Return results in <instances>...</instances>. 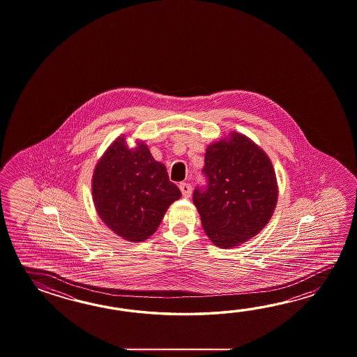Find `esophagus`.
<instances>
[{"mask_svg": "<svg viewBox=\"0 0 357 357\" xmlns=\"http://www.w3.org/2000/svg\"><path fill=\"white\" fill-rule=\"evenodd\" d=\"M180 190H181L182 195L185 197H189L191 195V185L188 183V182H181L180 183Z\"/></svg>", "mask_w": 357, "mask_h": 357, "instance_id": "esophagus-1", "label": "esophagus"}]
</instances>
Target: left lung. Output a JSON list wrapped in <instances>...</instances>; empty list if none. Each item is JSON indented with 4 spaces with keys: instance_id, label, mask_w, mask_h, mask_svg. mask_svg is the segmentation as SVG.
Returning a JSON list of instances; mask_svg holds the SVG:
<instances>
[{
    "instance_id": "obj_1",
    "label": "left lung",
    "mask_w": 357,
    "mask_h": 357,
    "mask_svg": "<svg viewBox=\"0 0 357 357\" xmlns=\"http://www.w3.org/2000/svg\"><path fill=\"white\" fill-rule=\"evenodd\" d=\"M203 175L192 202L205 234L222 249L238 246L271 220L278 189L272 162L258 145L238 132L206 148Z\"/></svg>"
}]
</instances>
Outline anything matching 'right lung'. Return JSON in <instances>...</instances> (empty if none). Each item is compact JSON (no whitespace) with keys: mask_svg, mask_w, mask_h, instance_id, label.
Listing matches in <instances>:
<instances>
[{"mask_svg":"<svg viewBox=\"0 0 357 357\" xmlns=\"http://www.w3.org/2000/svg\"><path fill=\"white\" fill-rule=\"evenodd\" d=\"M93 200L100 220L129 241H144L160 226L168 206L181 191L154 160L148 146L130 148L119 137L94 169Z\"/></svg>","mask_w":357,"mask_h":357,"instance_id":"1","label":"right lung"}]
</instances>
